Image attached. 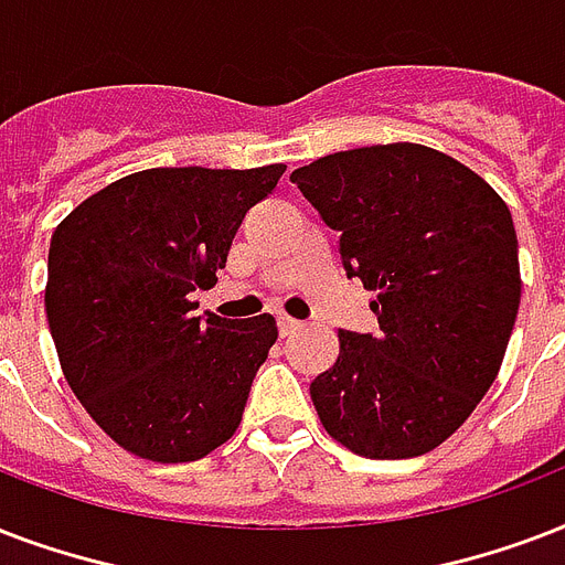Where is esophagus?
<instances>
[{
  "label": "esophagus",
  "instance_id": "obj_1",
  "mask_svg": "<svg viewBox=\"0 0 565 565\" xmlns=\"http://www.w3.org/2000/svg\"><path fill=\"white\" fill-rule=\"evenodd\" d=\"M277 327H279V335H291L303 327V321H297L291 315H277Z\"/></svg>",
  "mask_w": 565,
  "mask_h": 565
}]
</instances>
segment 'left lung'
<instances>
[{"label": "left lung", "mask_w": 565, "mask_h": 565, "mask_svg": "<svg viewBox=\"0 0 565 565\" xmlns=\"http://www.w3.org/2000/svg\"><path fill=\"white\" fill-rule=\"evenodd\" d=\"M291 182L339 233L348 277L377 295V335L339 332V360L309 386L323 430L369 460L422 457L469 418L504 360L522 297L510 209L422 143L332 152Z\"/></svg>", "instance_id": "obj_1"}]
</instances>
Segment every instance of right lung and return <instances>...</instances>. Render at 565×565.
Segmentation results:
<instances>
[{"label":"right lung","mask_w":565,"mask_h":565,"mask_svg":"<svg viewBox=\"0 0 565 565\" xmlns=\"http://www.w3.org/2000/svg\"><path fill=\"white\" fill-rule=\"evenodd\" d=\"M286 164L138 170L87 196L50 244L46 318L61 371L120 448L191 462L242 424L277 321L194 315L244 214Z\"/></svg>","instance_id":"1"}]
</instances>
